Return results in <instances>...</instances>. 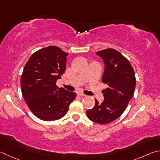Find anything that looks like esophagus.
Wrapping results in <instances>:
<instances>
[{"label":"esophagus","instance_id":"obj_1","mask_svg":"<svg viewBox=\"0 0 160 160\" xmlns=\"http://www.w3.org/2000/svg\"><path fill=\"white\" fill-rule=\"evenodd\" d=\"M77 96H79V97H86V95L83 94V93H82V92H77Z\"/></svg>","mask_w":160,"mask_h":160}]
</instances>
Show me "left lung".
I'll list each match as a JSON object with an SVG mask.
<instances>
[{
    "mask_svg": "<svg viewBox=\"0 0 160 160\" xmlns=\"http://www.w3.org/2000/svg\"><path fill=\"white\" fill-rule=\"evenodd\" d=\"M96 54L105 63L102 82L108 88L102 91V102L96 99V105L86 111V114L92 122L105 124L117 119L125 111L135 91L136 77L129 61L117 50L108 48Z\"/></svg>",
    "mask_w": 160,
    "mask_h": 160,
    "instance_id": "8db88e82",
    "label": "left lung"
}]
</instances>
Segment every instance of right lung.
<instances>
[{
  "instance_id": "obj_1",
  "label": "right lung",
  "mask_w": 160,
  "mask_h": 160,
  "mask_svg": "<svg viewBox=\"0 0 160 160\" xmlns=\"http://www.w3.org/2000/svg\"><path fill=\"white\" fill-rule=\"evenodd\" d=\"M68 53L50 46L33 53L21 77L22 93L32 112L43 121L63 117L77 94L56 85L65 72Z\"/></svg>"
}]
</instances>
